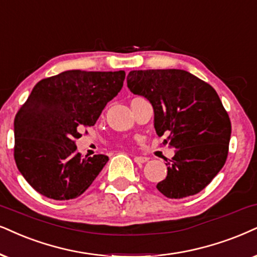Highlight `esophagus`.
<instances>
[{
  "label": "esophagus",
  "instance_id": "esophagus-1",
  "mask_svg": "<svg viewBox=\"0 0 257 257\" xmlns=\"http://www.w3.org/2000/svg\"><path fill=\"white\" fill-rule=\"evenodd\" d=\"M149 159L147 157H139V155H136L134 157V161L138 162V164H145V162H147Z\"/></svg>",
  "mask_w": 257,
  "mask_h": 257
}]
</instances>
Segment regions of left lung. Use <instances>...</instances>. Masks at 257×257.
Listing matches in <instances>:
<instances>
[{"instance_id": "obj_1", "label": "left lung", "mask_w": 257, "mask_h": 257, "mask_svg": "<svg viewBox=\"0 0 257 257\" xmlns=\"http://www.w3.org/2000/svg\"><path fill=\"white\" fill-rule=\"evenodd\" d=\"M126 85L147 98L154 128L167 135L164 145L177 149L167 161V177L157 185L172 199L204 190L226 161L231 122L216 90L184 70L131 71Z\"/></svg>"}]
</instances>
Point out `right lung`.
<instances>
[{"mask_svg": "<svg viewBox=\"0 0 257 257\" xmlns=\"http://www.w3.org/2000/svg\"><path fill=\"white\" fill-rule=\"evenodd\" d=\"M124 71L70 70L33 87L14 119V159L27 183L56 200L79 197L109 158H83L74 140L83 126L95 125L106 103L117 96Z\"/></svg>", "mask_w": 257, "mask_h": 257, "instance_id": "1", "label": "right lung"}]
</instances>
